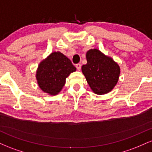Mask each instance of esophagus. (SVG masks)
<instances>
[{"label":"esophagus","mask_w":152,"mask_h":152,"mask_svg":"<svg viewBox=\"0 0 152 152\" xmlns=\"http://www.w3.org/2000/svg\"><path fill=\"white\" fill-rule=\"evenodd\" d=\"M76 69H77L78 71H80L81 69V65L80 64H78L76 65Z\"/></svg>","instance_id":"34e87169"}]
</instances>
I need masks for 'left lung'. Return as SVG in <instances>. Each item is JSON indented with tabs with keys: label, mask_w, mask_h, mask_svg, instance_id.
<instances>
[{
	"label": "left lung",
	"mask_w": 152,
	"mask_h": 152,
	"mask_svg": "<svg viewBox=\"0 0 152 152\" xmlns=\"http://www.w3.org/2000/svg\"><path fill=\"white\" fill-rule=\"evenodd\" d=\"M86 61L81 71L94 93L102 95L111 91L117 83L121 72L117 63L97 48L87 51Z\"/></svg>",
	"instance_id": "8db88e82"
}]
</instances>
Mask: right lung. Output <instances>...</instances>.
<instances>
[{"label": "right lung", "mask_w": 152, "mask_h": 152, "mask_svg": "<svg viewBox=\"0 0 152 152\" xmlns=\"http://www.w3.org/2000/svg\"><path fill=\"white\" fill-rule=\"evenodd\" d=\"M76 70L70 59L61 52L54 51L40 63L36 78L44 93L55 96L64 86L66 78Z\"/></svg>", "instance_id": "right-lung-1"}]
</instances>
